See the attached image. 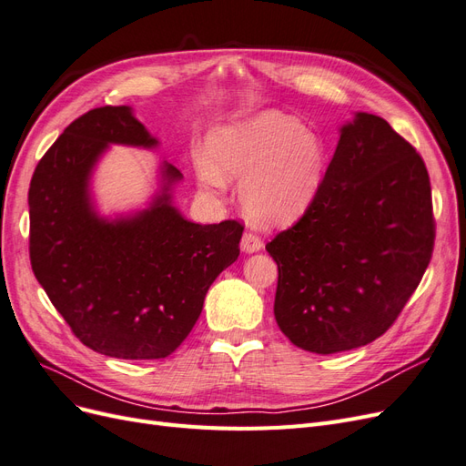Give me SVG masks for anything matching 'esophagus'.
Returning a JSON list of instances; mask_svg holds the SVG:
<instances>
[{"mask_svg":"<svg viewBox=\"0 0 466 466\" xmlns=\"http://www.w3.org/2000/svg\"><path fill=\"white\" fill-rule=\"evenodd\" d=\"M262 247L264 245H262V241H260L257 235H252V233H245L243 235V238H241V250L247 252V255H252V252H258Z\"/></svg>","mask_w":466,"mask_h":466,"instance_id":"obj_1","label":"esophagus"}]
</instances>
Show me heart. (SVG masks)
<instances>
[{
	"mask_svg": "<svg viewBox=\"0 0 466 466\" xmlns=\"http://www.w3.org/2000/svg\"><path fill=\"white\" fill-rule=\"evenodd\" d=\"M329 155L322 139L279 110L223 124L208 136V155L194 167L206 190L241 178L238 200L260 225L284 228L299 221L319 198Z\"/></svg>",
	"mask_w": 466,
	"mask_h": 466,
	"instance_id": "obj_1",
	"label": "heart"
}]
</instances>
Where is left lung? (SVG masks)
<instances>
[{
  "label": "left lung",
  "instance_id": "obj_1",
  "mask_svg": "<svg viewBox=\"0 0 466 466\" xmlns=\"http://www.w3.org/2000/svg\"><path fill=\"white\" fill-rule=\"evenodd\" d=\"M266 250L278 264L274 317L291 344L327 356L373 342L431 258L424 161L387 120L354 112L319 198Z\"/></svg>",
  "mask_w": 466,
  "mask_h": 466
}]
</instances>
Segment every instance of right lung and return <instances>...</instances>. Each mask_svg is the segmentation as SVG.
I'll return each mask as SVG.
<instances>
[{
    "instance_id": "right-lung-1",
    "label": "right lung",
    "mask_w": 466,
    "mask_h": 466,
    "mask_svg": "<svg viewBox=\"0 0 466 466\" xmlns=\"http://www.w3.org/2000/svg\"><path fill=\"white\" fill-rule=\"evenodd\" d=\"M110 146L157 149L132 106L79 116L35 168L31 264L38 284L87 348L118 360H161L198 320L214 279L238 257L243 225H200L175 206L182 173L157 167L144 208L103 214L95 168Z\"/></svg>"
}]
</instances>
